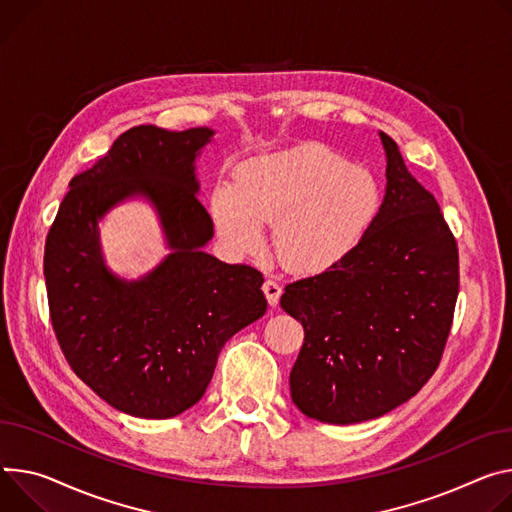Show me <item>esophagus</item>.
<instances>
[{"label":"esophagus","instance_id":"obj_1","mask_svg":"<svg viewBox=\"0 0 512 512\" xmlns=\"http://www.w3.org/2000/svg\"><path fill=\"white\" fill-rule=\"evenodd\" d=\"M263 294L267 298V302L271 306H275L277 302H280V296H282V286L277 284L275 280H271V277H267V280L263 282Z\"/></svg>","mask_w":512,"mask_h":512}]
</instances>
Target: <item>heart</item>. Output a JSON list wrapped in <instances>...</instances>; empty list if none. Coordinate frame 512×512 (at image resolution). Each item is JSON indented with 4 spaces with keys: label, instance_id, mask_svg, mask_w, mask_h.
<instances>
[{
    "label": "heart",
    "instance_id": "obj_1",
    "mask_svg": "<svg viewBox=\"0 0 512 512\" xmlns=\"http://www.w3.org/2000/svg\"><path fill=\"white\" fill-rule=\"evenodd\" d=\"M380 202V185L365 167L306 143L247 159L235 181L214 183L208 208L230 253H257L263 224L271 222V245L280 261L298 273H318L361 241Z\"/></svg>",
    "mask_w": 512,
    "mask_h": 512
}]
</instances>
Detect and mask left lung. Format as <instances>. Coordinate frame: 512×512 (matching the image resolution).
I'll return each mask as SVG.
<instances>
[{"label": "left lung", "instance_id": "obj_1", "mask_svg": "<svg viewBox=\"0 0 512 512\" xmlns=\"http://www.w3.org/2000/svg\"><path fill=\"white\" fill-rule=\"evenodd\" d=\"M386 196L361 241L335 265L286 286L282 308L302 322L294 404L331 425L400 406L437 371L459 294V255L435 196L384 132Z\"/></svg>", "mask_w": 512, "mask_h": 512}]
</instances>
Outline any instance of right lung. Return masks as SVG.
<instances>
[{
  "instance_id": "obj_1",
  "label": "right lung",
  "mask_w": 512,
  "mask_h": 512,
  "mask_svg": "<svg viewBox=\"0 0 512 512\" xmlns=\"http://www.w3.org/2000/svg\"><path fill=\"white\" fill-rule=\"evenodd\" d=\"M212 134L153 124L122 132L71 179L46 235V296L67 363L110 406L138 418L194 406L224 343L267 310L261 271L202 251L214 224L196 194L194 161ZM130 195L156 204L174 251L138 283L105 269L97 239V220Z\"/></svg>"
}]
</instances>
